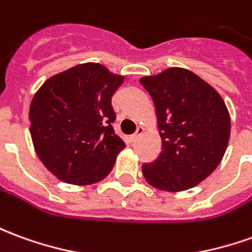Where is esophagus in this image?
Instances as JSON below:
<instances>
[{
  "instance_id": "obj_1",
  "label": "esophagus",
  "mask_w": 252,
  "mask_h": 252,
  "mask_svg": "<svg viewBox=\"0 0 252 252\" xmlns=\"http://www.w3.org/2000/svg\"><path fill=\"white\" fill-rule=\"evenodd\" d=\"M143 132H144L143 126H138V129H136V132H135V133L132 135V139H133V140H138V139L140 138L142 135H143Z\"/></svg>"
}]
</instances>
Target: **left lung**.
I'll return each mask as SVG.
<instances>
[{"label":"left lung","instance_id":"obj_1","mask_svg":"<svg viewBox=\"0 0 252 252\" xmlns=\"http://www.w3.org/2000/svg\"><path fill=\"white\" fill-rule=\"evenodd\" d=\"M140 84L156 106L162 151L143 163L144 179L162 191L195 187L221 162L230 135L229 112L221 95L184 68H169Z\"/></svg>","mask_w":252,"mask_h":252}]
</instances>
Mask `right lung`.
Here are the masks:
<instances>
[{"label": "right lung", "instance_id": "right-lung-1", "mask_svg": "<svg viewBox=\"0 0 252 252\" xmlns=\"http://www.w3.org/2000/svg\"><path fill=\"white\" fill-rule=\"evenodd\" d=\"M124 77L96 63L47 79L30 106L36 156L60 180L75 186L101 181L126 143L114 133L112 96Z\"/></svg>", "mask_w": 252, "mask_h": 252}]
</instances>
